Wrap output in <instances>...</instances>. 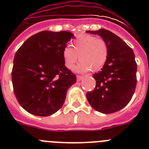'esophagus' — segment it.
Here are the masks:
<instances>
[{
	"mask_svg": "<svg viewBox=\"0 0 149 149\" xmlns=\"http://www.w3.org/2000/svg\"><path fill=\"white\" fill-rule=\"evenodd\" d=\"M83 76H81V75H77V81H81V80H82L83 79Z\"/></svg>",
	"mask_w": 149,
	"mask_h": 149,
	"instance_id": "obj_1",
	"label": "esophagus"
}]
</instances>
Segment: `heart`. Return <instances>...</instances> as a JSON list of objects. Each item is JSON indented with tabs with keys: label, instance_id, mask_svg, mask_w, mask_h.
Returning a JSON list of instances; mask_svg holds the SVG:
<instances>
[{
	"label": "heart",
	"instance_id": "1",
	"mask_svg": "<svg viewBox=\"0 0 149 149\" xmlns=\"http://www.w3.org/2000/svg\"><path fill=\"white\" fill-rule=\"evenodd\" d=\"M72 48L66 47L63 51L64 64L68 69H73L74 64L79 63L75 70L86 72L100 70L108 57V45L103 39L97 38L88 34H83L74 40Z\"/></svg>",
	"mask_w": 149,
	"mask_h": 149
}]
</instances>
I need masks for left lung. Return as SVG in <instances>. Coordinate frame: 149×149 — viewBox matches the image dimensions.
Listing matches in <instances>:
<instances>
[{"label": "left lung", "mask_w": 149, "mask_h": 149, "mask_svg": "<svg viewBox=\"0 0 149 149\" xmlns=\"http://www.w3.org/2000/svg\"><path fill=\"white\" fill-rule=\"evenodd\" d=\"M86 32L99 35L108 45L107 60L101 70L93 74L96 86L86 93V98L97 111L113 113L124 108L135 92L137 69L135 55L132 48L109 30Z\"/></svg>", "instance_id": "obj_1"}]
</instances>
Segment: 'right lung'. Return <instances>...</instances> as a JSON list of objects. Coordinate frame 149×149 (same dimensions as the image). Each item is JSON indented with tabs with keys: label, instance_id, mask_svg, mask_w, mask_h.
Wrapping results in <instances>:
<instances>
[{
	"label": "right lung",
	"instance_id": "obj_1",
	"mask_svg": "<svg viewBox=\"0 0 149 149\" xmlns=\"http://www.w3.org/2000/svg\"><path fill=\"white\" fill-rule=\"evenodd\" d=\"M74 36L45 30L34 34L16 51L12 82L19 104L30 113L48 116L58 111L76 75L65 67L63 51Z\"/></svg>",
	"mask_w": 149,
	"mask_h": 149
}]
</instances>
